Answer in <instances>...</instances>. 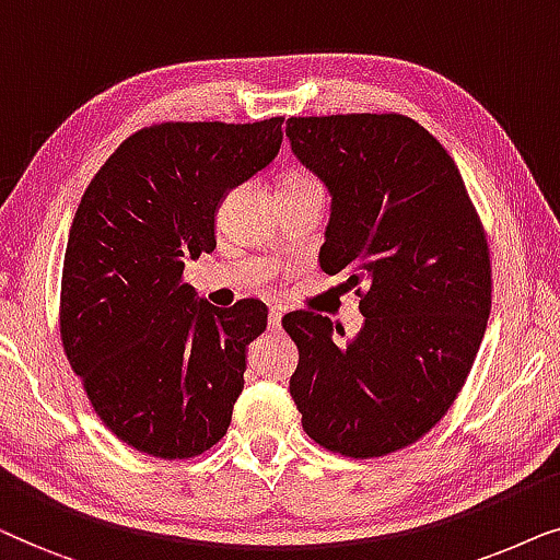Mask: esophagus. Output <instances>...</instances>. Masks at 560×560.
<instances>
[{
  "mask_svg": "<svg viewBox=\"0 0 560 560\" xmlns=\"http://www.w3.org/2000/svg\"><path fill=\"white\" fill-rule=\"evenodd\" d=\"M281 317H284V307H271V315H268V327H271V330H279Z\"/></svg>",
  "mask_w": 560,
  "mask_h": 560,
  "instance_id": "esophagus-1",
  "label": "esophagus"
}]
</instances>
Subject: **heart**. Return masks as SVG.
<instances>
[{
	"mask_svg": "<svg viewBox=\"0 0 560 560\" xmlns=\"http://www.w3.org/2000/svg\"><path fill=\"white\" fill-rule=\"evenodd\" d=\"M296 178H304V176H296Z\"/></svg>",
	"mask_w": 560,
	"mask_h": 560,
	"instance_id": "1",
	"label": "heart"
}]
</instances>
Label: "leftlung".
I'll list each match as a JSON object with an SVG mask.
<instances>
[{
  "instance_id": "obj_1",
  "label": "left lung",
  "mask_w": 560,
  "mask_h": 560,
  "mask_svg": "<svg viewBox=\"0 0 560 560\" xmlns=\"http://www.w3.org/2000/svg\"><path fill=\"white\" fill-rule=\"evenodd\" d=\"M287 138L332 194L319 266L346 276L366 317L338 346L327 317L284 315L300 350L289 392L323 448L389 456L464 389L491 310L487 235L458 166L412 117H289Z\"/></svg>"
}]
</instances>
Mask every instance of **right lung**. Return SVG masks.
<instances>
[{
	"mask_svg": "<svg viewBox=\"0 0 560 560\" xmlns=\"http://www.w3.org/2000/svg\"><path fill=\"white\" fill-rule=\"evenodd\" d=\"M281 125H151L81 197L63 256L61 342L100 420L148 456L194 458L230 428L245 348L268 310L197 304L184 260L214 250L220 199L273 161Z\"/></svg>",
	"mask_w": 560,
	"mask_h": 560,
	"instance_id": "1",
	"label": "right lung"
}]
</instances>
